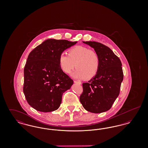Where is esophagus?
Wrapping results in <instances>:
<instances>
[{"label":"esophagus","instance_id":"34e87169","mask_svg":"<svg viewBox=\"0 0 148 148\" xmlns=\"http://www.w3.org/2000/svg\"><path fill=\"white\" fill-rule=\"evenodd\" d=\"M74 83H75V84H77L79 85L82 84V83H81V82H77V81L74 80Z\"/></svg>","mask_w":148,"mask_h":148}]
</instances>
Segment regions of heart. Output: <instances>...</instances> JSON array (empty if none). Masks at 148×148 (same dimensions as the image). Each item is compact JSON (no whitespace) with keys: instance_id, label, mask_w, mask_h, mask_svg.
<instances>
[{"instance_id":"heart-1","label":"heart","mask_w":148,"mask_h":148,"mask_svg":"<svg viewBox=\"0 0 148 148\" xmlns=\"http://www.w3.org/2000/svg\"><path fill=\"white\" fill-rule=\"evenodd\" d=\"M59 64L65 73H70L76 66L77 70L72 77L77 79H90L98 72L100 59L98 54L84 46H77L68 51V55L62 53L59 58Z\"/></svg>"}]
</instances>
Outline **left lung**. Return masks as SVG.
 Returning <instances> with one entry per match:
<instances>
[{"label": "left lung", "mask_w": 148, "mask_h": 148, "mask_svg": "<svg viewBox=\"0 0 148 148\" xmlns=\"http://www.w3.org/2000/svg\"><path fill=\"white\" fill-rule=\"evenodd\" d=\"M91 47L100 59L98 72L88 83H83L80 101L85 109L93 113L109 110L119 96L123 80L119 58L109 47L96 42H83Z\"/></svg>", "instance_id": "8db88e82"}]
</instances>
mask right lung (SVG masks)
Segmentation results:
<instances>
[{"mask_svg": "<svg viewBox=\"0 0 148 148\" xmlns=\"http://www.w3.org/2000/svg\"><path fill=\"white\" fill-rule=\"evenodd\" d=\"M77 42L49 39L29 54L24 69L23 92L29 104L41 112L57 110L64 92L73 84L60 68L59 58Z\"/></svg>", "mask_w": 148, "mask_h": 148, "instance_id": "add662e5", "label": "right lung"}]
</instances>
